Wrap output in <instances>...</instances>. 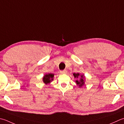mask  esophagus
Returning <instances> with one entry per match:
<instances>
[{"instance_id": "34e87169", "label": "esophagus", "mask_w": 124, "mask_h": 124, "mask_svg": "<svg viewBox=\"0 0 124 124\" xmlns=\"http://www.w3.org/2000/svg\"><path fill=\"white\" fill-rule=\"evenodd\" d=\"M60 72L61 74H66L67 72V71L66 70H62V71H61Z\"/></svg>"}]
</instances>
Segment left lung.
Here are the masks:
<instances>
[{
	"label": "left lung",
	"instance_id": "obj_1",
	"mask_svg": "<svg viewBox=\"0 0 124 124\" xmlns=\"http://www.w3.org/2000/svg\"><path fill=\"white\" fill-rule=\"evenodd\" d=\"M73 75L75 78H79V77H81V79H80L79 80H76V83L79 87H81L83 86L84 84V82L83 80V79L84 78V75H79V74H78V73H77V74L74 73Z\"/></svg>",
	"mask_w": 124,
	"mask_h": 124
}]
</instances>
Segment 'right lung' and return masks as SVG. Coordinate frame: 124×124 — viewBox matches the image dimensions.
I'll return each instance as SVG.
<instances>
[{
    "label": "right lung",
    "instance_id": "obj_1",
    "mask_svg": "<svg viewBox=\"0 0 124 124\" xmlns=\"http://www.w3.org/2000/svg\"><path fill=\"white\" fill-rule=\"evenodd\" d=\"M53 77H54V74H48L45 75L43 78V82L46 84L49 83L51 81L53 80Z\"/></svg>",
    "mask_w": 124,
    "mask_h": 124
}]
</instances>
